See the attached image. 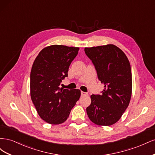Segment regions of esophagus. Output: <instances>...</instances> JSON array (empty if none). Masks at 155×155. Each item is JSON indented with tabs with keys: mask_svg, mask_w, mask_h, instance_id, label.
Masks as SVG:
<instances>
[{
	"mask_svg": "<svg viewBox=\"0 0 155 155\" xmlns=\"http://www.w3.org/2000/svg\"><path fill=\"white\" fill-rule=\"evenodd\" d=\"M81 96H87L88 95V94L87 93V92H81Z\"/></svg>",
	"mask_w": 155,
	"mask_h": 155,
	"instance_id": "1",
	"label": "esophagus"
}]
</instances>
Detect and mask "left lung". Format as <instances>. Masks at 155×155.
<instances>
[{
    "mask_svg": "<svg viewBox=\"0 0 155 155\" xmlns=\"http://www.w3.org/2000/svg\"><path fill=\"white\" fill-rule=\"evenodd\" d=\"M85 51L94 65L98 79L105 85L102 94L91 96L87 115L97 125H112L121 118L132 94L129 59L122 50L111 44L85 48Z\"/></svg>",
    "mask_w": 155,
    "mask_h": 155,
    "instance_id": "obj_1",
    "label": "left lung"
}]
</instances>
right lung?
<instances>
[{"mask_svg":"<svg viewBox=\"0 0 155 155\" xmlns=\"http://www.w3.org/2000/svg\"><path fill=\"white\" fill-rule=\"evenodd\" d=\"M79 48L51 45L42 50L33 63L30 73V96L37 113L50 124L67 120L81 96L79 89L68 90L59 85L68 76L70 64Z\"/></svg>","mask_w":155,"mask_h":155,"instance_id":"add662e5","label":"right lung"}]
</instances>
